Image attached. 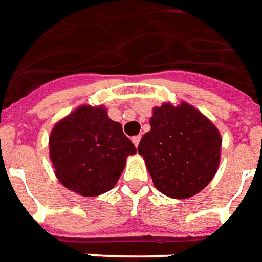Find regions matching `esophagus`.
<instances>
[{
    "label": "esophagus",
    "mask_w": 262,
    "mask_h": 262,
    "mask_svg": "<svg viewBox=\"0 0 262 262\" xmlns=\"http://www.w3.org/2000/svg\"><path fill=\"white\" fill-rule=\"evenodd\" d=\"M140 140H141V135H135V137H133V142H134L135 147H138V144H140Z\"/></svg>",
    "instance_id": "34e87169"
}]
</instances>
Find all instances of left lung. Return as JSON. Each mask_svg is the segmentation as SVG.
I'll use <instances>...</instances> for the list:
<instances>
[{"instance_id":"left-lung-1","label":"left lung","mask_w":262,"mask_h":262,"mask_svg":"<svg viewBox=\"0 0 262 262\" xmlns=\"http://www.w3.org/2000/svg\"><path fill=\"white\" fill-rule=\"evenodd\" d=\"M149 125L138 152L155 188L177 200L205 188L220 165L223 140L217 127L187 102L155 107Z\"/></svg>"}]
</instances>
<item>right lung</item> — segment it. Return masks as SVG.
<instances>
[{"instance_id":"1","label":"right lung","mask_w":262,"mask_h":262,"mask_svg":"<svg viewBox=\"0 0 262 262\" xmlns=\"http://www.w3.org/2000/svg\"><path fill=\"white\" fill-rule=\"evenodd\" d=\"M137 148L107 110L81 105L55 124L50 135V158L66 188L97 196L113 188Z\"/></svg>"}]
</instances>
